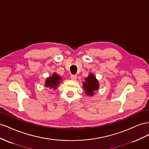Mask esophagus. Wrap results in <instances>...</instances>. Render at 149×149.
Wrapping results in <instances>:
<instances>
[{"mask_svg": "<svg viewBox=\"0 0 149 149\" xmlns=\"http://www.w3.org/2000/svg\"><path fill=\"white\" fill-rule=\"evenodd\" d=\"M70 79H72V80H76L77 79V75H70Z\"/></svg>", "mask_w": 149, "mask_h": 149, "instance_id": "obj_1", "label": "esophagus"}]
</instances>
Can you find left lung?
<instances>
[{"label":"left lung","mask_w":149,"mask_h":149,"mask_svg":"<svg viewBox=\"0 0 149 149\" xmlns=\"http://www.w3.org/2000/svg\"><path fill=\"white\" fill-rule=\"evenodd\" d=\"M83 87L85 93L87 96L92 97L94 95L95 92L99 88V80L95 77L94 74L90 73L87 77L85 78V81L83 82Z\"/></svg>","instance_id":"8db88e82"}]
</instances>
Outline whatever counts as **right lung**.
Masks as SVG:
<instances>
[{
    "label": "right lung",
    "mask_w": 149,
    "mask_h": 149,
    "mask_svg": "<svg viewBox=\"0 0 149 149\" xmlns=\"http://www.w3.org/2000/svg\"><path fill=\"white\" fill-rule=\"evenodd\" d=\"M62 82V77L60 75H58L56 72L52 74L51 76L45 79L44 86L46 87H48L50 89H53L55 90L56 89L57 86Z\"/></svg>",
    "instance_id": "obj_1"
}]
</instances>
